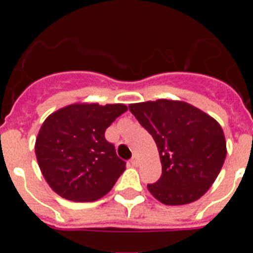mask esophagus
Masks as SVG:
<instances>
[{"label":"esophagus","instance_id":"esophagus-1","mask_svg":"<svg viewBox=\"0 0 253 253\" xmlns=\"http://www.w3.org/2000/svg\"><path fill=\"white\" fill-rule=\"evenodd\" d=\"M138 163H139V158H138L137 156H133V157H131V160H130V165H131V166H134V167H137Z\"/></svg>","mask_w":253,"mask_h":253}]
</instances>
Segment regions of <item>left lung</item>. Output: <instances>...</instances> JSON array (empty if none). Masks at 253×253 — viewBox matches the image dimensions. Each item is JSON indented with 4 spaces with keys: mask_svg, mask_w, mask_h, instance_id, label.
<instances>
[{
    "mask_svg": "<svg viewBox=\"0 0 253 253\" xmlns=\"http://www.w3.org/2000/svg\"><path fill=\"white\" fill-rule=\"evenodd\" d=\"M157 144L162 176L149 193L165 205L196 202L214 184L227 156L222 126L198 107L177 100L129 105Z\"/></svg>",
    "mask_w": 253,
    "mask_h": 253,
    "instance_id": "1",
    "label": "left lung"
}]
</instances>
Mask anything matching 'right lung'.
I'll list each match as a JSON object with an SVG mask.
<instances>
[{
    "mask_svg": "<svg viewBox=\"0 0 253 253\" xmlns=\"http://www.w3.org/2000/svg\"><path fill=\"white\" fill-rule=\"evenodd\" d=\"M126 110L124 104L76 102L44 120L35 154L54 193L71 202H95L113 189L126 163L105 139V130Z\"/></svg>",
    "mask_w": 253,
    "mask_h": 253,
    "instance_id": "obj_1",
    "label": "right lung"
}]
</instances>
